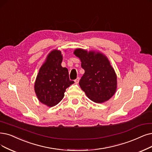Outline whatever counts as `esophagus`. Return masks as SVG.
<instances>
[{"mask_svg":"<svg viewBox=\"0 0 152 152\" xmlns=\"http://www.w3.org/2000/svg\"><path fill=\"white\" fill-rule=\"evenodd\" d=\"M79 80H80V78L79 77H77L76 79L75 80V83H78V82H79Z\"/></svg>","mask_w":152,"mask_h":152,"instance_id":"obj_1","label":"esophagus"}]
</instances>
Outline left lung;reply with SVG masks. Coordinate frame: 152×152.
<instances>
[{
	"instance_id": "obj_1",
	"label": "left lung",
	"mask_w": 152,
	"mask_h": 152,
	"mask_svg": "<svg viewBox=\"0 0 152 152\" xmlns=\"http://www.w3.org/2000/svg\"><path fill=\"white\" fill-rule=\"evenodd\" d=\"M74 53L85 70L79 85L88 98L98 104L111 99L117 89V76L107 57L100 52L80 48Z\"/></svg>"
}]
</instances>
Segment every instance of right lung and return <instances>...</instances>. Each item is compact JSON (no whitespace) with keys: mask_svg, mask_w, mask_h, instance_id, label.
<instances>
[{"mask_svg":"<svg viewBox=\"0 0 152 152\" xmlns=\"http://www.w3.org/2000/svg\"><path fill=\"white\" fill-rule=\"evenodd\" d=\"M62 54L58 49L48 54L36 77L34 90L39 102L49 107L61 101L66 88L74 83L70 80L68 69L62 67Z\"/></svg>","mask_w":152,"mask_h":152,"instance_id":"right-lung-1","label":"right lung"}]
</instances>
